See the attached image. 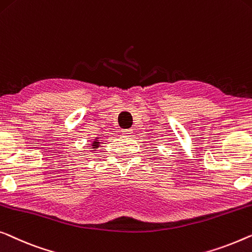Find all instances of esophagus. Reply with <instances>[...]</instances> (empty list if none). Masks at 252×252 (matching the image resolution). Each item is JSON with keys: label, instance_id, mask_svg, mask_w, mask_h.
I'll return each instance as SVG.
<instances>
[{"label": "esophagus", "instance_id": "obj_1", "mask_svg": "<svg viewBox=\"0 0 252 252\" xmlns=\"http://www.w3.org/2000/svg\"><path fill=\"white\" fill-rule=\"evenodd\" d=\"M132 129H122V133L124 135H126V136H129V135H132Z\"/></svg>", "mask_w": 252, "mask_h": 252}]
</instances>
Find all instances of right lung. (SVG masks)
I'll list each match as a JSON object with an SVG mask.
<instances>
[{"label": "right lung", "mask_w": 252, "mask_h": 252, "mask_svg": "<svg viewBox=\"0 0 252 252\" xmlns=\"http://www.w3.org/2000/svg\"><path fill=\"white\" fill-rule=\"evenodd\" d=\"M97 147V142H94V148Z\"/></svg>", "instance_id": "add662e5"}]
</instances>
